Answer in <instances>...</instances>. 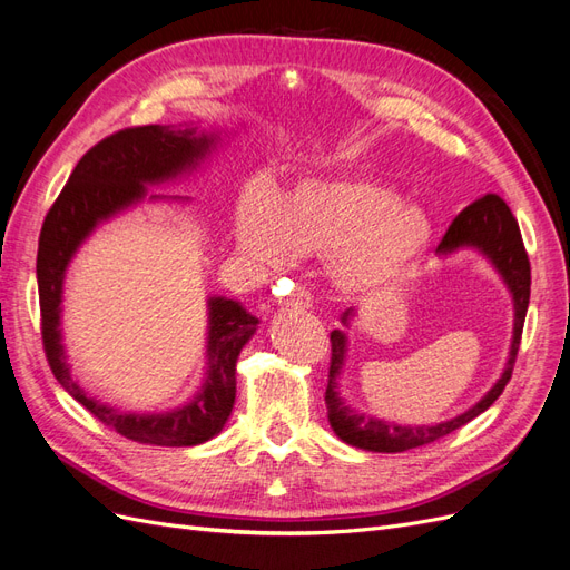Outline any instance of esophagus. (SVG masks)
<instances>
[{
    "label": "esophagus",
    "mask_w": 570,
    "mask_h": 570,
    "mask_svg": "<svg viewBox=\"0 0 570 570\" xmlns=\"http://www.w3.org/2000/svg\"><path fill=\"white\" fill-rule=\"evenodd\" d=\"M312 302H314L312 295H308L304 287H295V289H292V295L285 299L287 306H299V308H308V306H312Z\"/></svg>",
    "instance_id": "esophagus-1"
}]
</instances>
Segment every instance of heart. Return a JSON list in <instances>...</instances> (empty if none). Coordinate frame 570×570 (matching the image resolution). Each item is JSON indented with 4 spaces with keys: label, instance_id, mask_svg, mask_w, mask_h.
<instances>
[{
    "label": "heart",
    "instance_id": "b5f03b06",
    "mask_svg": "<svg viewBox=\"0 0 570 570\" xmlns=\"http://www.w3.org/2000/svg\"><path fill=\"white\" fill-rule=\"evenodd\" d=\"M433 243V220L375 178H302L273 193L252 185L235 212V245L256 268L292 254L327 258L333 285L366 297L400 283Z\"/></svg>",
    "mask_w": 570,
    "mask_h": 570
}]
</instances>
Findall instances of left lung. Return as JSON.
Returning a JSON list of instances; mask_svg holds the SVG:
<instances>
[{"label":"left lung","mask_w":570,"mask_h":570,"mask_svg":"<svg viewBox=\"0 0 570 570\" xmlns=\"http://www.w3.org/2000/svg\"><path fill=\"white\" fill-rule=\"evenodd\" d=\"M459 249H475L488 258L492 268L499 273V278L504 281L511 302H513V335H511V347L509 358L504 364L499 381L485 392V396L465 409L459 416L442 421L435 425H400L392 421H383L368 416V413L356 411L352 404L344 402L340 394V375L344 368V361H347V333L333 331V356H331V375H327V387H325V406H327V421L335 430V435L352 446L366 452H406L413 446H423L428 442H435L444 435L454 433L461 425L480 416L482 411H488L497 396L504 392L507 383L511 381V371L515 364V354H519L521 333L525 323V312L530 302V262L521 239L519 223H515L507 202L497 195H485L482 199L473 202L471 206L454 218V223L442 237L438 245V256H450ZM356 316V308H347L340 316L342 325L350 327L352 318Z\"/></svg>","instance_id":"8db88e82"}]
</instances>
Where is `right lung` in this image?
<instances>
[{
  "label": "right lung",
  "mask_w": 570,
  "mask_h": 570,
  "mask_svg": "<svg viewBox=\"0 0 570 570\" xmlns=\"http://www.w3.org/2000/svg\"><path fill=\"white\" fill-rule=\"evenodd\" d=\"M218 142V132H204L195 124L142 126L107 137L78 161L40 233L38 289L51 373L101 423L142 444L195 446L220 433L235 404L237 356L254 337L258 318L237 299L218 295L206 299V373L193 400L157 413L124 411L85 392L66 364L63 281L73 256L101 223L142 202H189V197L149 195L147 185L189 176L212 157Z\"/></svg>",
  "instance_id": "obj_1"
}]
</instances>
